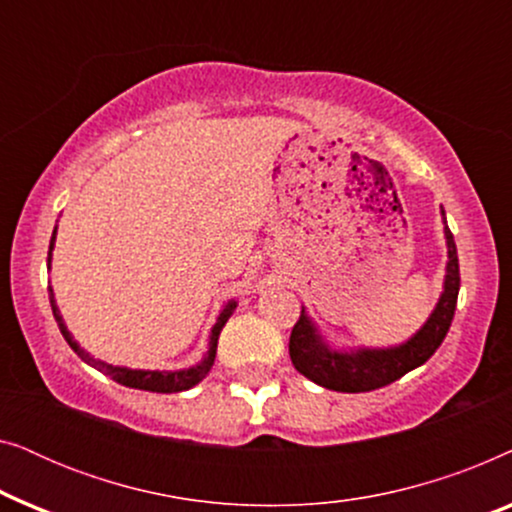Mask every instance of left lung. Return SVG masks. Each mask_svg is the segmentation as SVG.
Returning <instances> with one entry per match:
<instances>
[{
	"mask_svg": "<svg viewBox=\"0 0 512 512\" xmlns=\"http://www.w3.org/2000/svg\"><path fill=\"white\" fill-rule=\"evenodd\" d=\"M445 237L447 258H450L447 261L445 291L431 319L426 321L415 338L394 349H361L356 354H340L321 342L310 319L300 312L289 338V354L298 373L317 382L319 387L342 391V394H361V391L387 387V384L401 380L405 373L429 361L450 331L461 282L457 244H454V237L447 226Z\"/></svg>",
	"mask_w": 512,
	"mask_h": 512,
	"instance_id": "1",
	"label": "left lung"
}]
</instances>
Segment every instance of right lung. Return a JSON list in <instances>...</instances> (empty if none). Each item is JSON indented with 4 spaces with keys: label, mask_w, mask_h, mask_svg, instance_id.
Returning a JSON list of instances; mask_svg holds the SVG:
<instances>
[{
    "label": "right lung",
    "mask_w": 512,
    "mask_h": 512,
    "mask_svg": "<svg viewBox=\"0 0 512 512\" xmlns=\"http://www.w3.org/2000/svg\"><path fill=\"white\" fill-rule=\"evenodd\" d=\"M53 242H55V230H53V237H51V247L53 249ZM48 261H51V251H48ZM48 298H51V307H53V317L58 321L60 326V333L65 335V340L69 342V347L74 349L76 354L81 356L83 361L90 363V366L100 370V373L109 375L111 380H116L118 384H123V387H132V389H144V391H156V394H177V391H186L195 387V384L205 380V375L212 370L214 366V359H216V342H219V333L221 328L226 326V321L230 314L235 310V303H228L226 310L221 312L219 321H216V326L212 328V342H209V352L205 356V361L198 363L195 368H188V370H174V373H160V370H130V368H118V366H109V363L104 361H95L93 356H88L83 349L76 345L72 340V335H69L67 326L62 324V317L58 312V307H55V300H53V291L48 289Z\"/></svg>",
    "instance_id": "1"
}]
</instances>
